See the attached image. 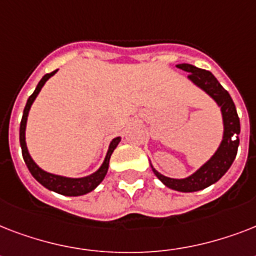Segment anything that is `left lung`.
<instances>
[{"label": "left lung", "mask_w": 256, "mask_h": 256, "mask_svg": "<svg viewBox=\"0 0 256 256\" xmlns=\"http://www.w3.org/2000/svg\"><path fill=\"white\" fill-rule=\"evenodd\" d=\"M176 68L184 70L188 73V78L195 85L203 88L210 96H212L215 102L220 106L223 116V140L214 156H211L208 162L203 164L196 172L184 179L168 178L160 174L156 168H152L156 178L164 182L168 187L180 192H192L199 191L211 186L212 183L218 182L234 162L239 146V134H240V122H239L238 112L234 102L231 100L230 94L218 82V80L208 72V70L199 69L188 64H180Z\"/></svg>", "instance_id": "obj_1"}]
</instances>
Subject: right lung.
Returning a JSON list of instances; mask_svg holds the SVG:
<instances>
[{
    "label": "right lung",
    "instance_id": "1",
    "mask_svg": "<svg viewBox=\"0 0 256 256\" xmlns=\"http://www.w3.org/2000/svg\"><path fill=\"white\" fill-rule=\"evenodd\" d=\"M57 73V70H54L52 73L45 74L42 80L38 82L37 88L34 90V92L29 96V100L26 102V106L24 108V114H22L21 124H20V144H21V150H22V156L25 160L26 166L29 168L30 174L33 175L34 178L37 179L38 182L41 183L42 186H45L46 188H49L52 191H56L58 194L68 195V196H78V195L88 194L90 191H92L102 180H104V175L108 172V160L112 156L114 148H116V144L120 142V136H116L112 140V144L108 146V152L106 154L104 164L100 168V170L96 171L94 174L85 176V178H66V176H60V175L50 174L46 172L42 168H40L37 164H34V160H32V156H29L28 148H26L25 142V128H26V120H28V114H29L30 106L36 100V96H38V92H41L42 86L45 85V82L49 80L52 76Z\"/></svg>",
    "mask_w": 256,
    "mask_h": 256
}]
</instances>
